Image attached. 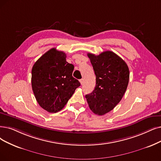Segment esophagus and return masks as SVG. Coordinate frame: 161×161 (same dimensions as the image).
<instances>
[{
	"instance_id": "esophagus-1",
	"label": "esophagus",
	"mask_w": 161,
	"mask_h": 161,
	"mask_svg": "<svg viewBox=\"0 0 161 161\" xmlns=\"http://www.w3.org/2000/svg\"><path fill=\"white\" fill-rule=\"evenodd\" d=\"M80 82L81 85H83V83H84V79H80Z\"/></svg>"
}]
</instances>
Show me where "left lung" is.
I'll list each match as a JSON object with an SVG mask.
<instances>
[{
	"instance_id": "obj_1",
	"label": "left lung",
	"mask_w": 161,
	"mask_h": 161,
	"mask_svg": "<svg viewBox=\"0 0 161 161\" xmlns=\"http://www.w3.org/2000/svg\"><path fill=\"white\" fill-rule=\"evenodd\" d=\"M96 75V86L92 93L86 94L91 110L99 115L114 108L126 91L130 70L126 63L111 51L98 55L88 53Z\"/></svg>"
}]
</instances>
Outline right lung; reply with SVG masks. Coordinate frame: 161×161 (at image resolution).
Masks as SVG:
<instances>
[{
    "label": "right lung",
    "instance_id": "add662e5",
    "mask_svg": "<svg viewBox=\"0 0 161 161\" xmlns=\"http://www.w3.org/2000/svg\"><path fill=\"white\" fill-rule=\"evenodd\" d=\"M63 51L49 49L38 59L31 69V86L39 105L50 113L65 107L80 86L72 76L74 65L66 61Z\"/></svg>",
    "mask_w": 161,
    "mask_h": 161
}]
</instances>
